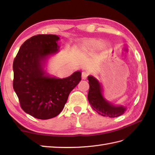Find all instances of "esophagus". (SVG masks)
Segmentation results:
<instances>
[{"instance_id":"1","label":"esophagus","mask_w":155,"mask_h":155,"mask_svg":"<svg viewBox=\"0 0 155 155\" xmlns=\"http://www.w3.org/2000/svg\"><path fill=\"white\" fill-rule=\"evenodd\" d=\"M88 74H89V73H88L87 71L83 72H82V74H81L82 78H83V79H86L87 77L88 76Z\"/></svg>"}]
</instances>
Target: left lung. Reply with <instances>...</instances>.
Wrapping results in <instances>:
<instances>
[{
    "label": "left lung",
    "mask_w": 155,
    "mask_h": 155,
    "mask_svg": "<svg viewBox=\"0 0 155 155\" xmlns=\"http://www.w3.org/2000/svg\"><path fill=\"white\" fill-rule=\"evenodd\" d=\"M88 80L89 84L88 100L95 111L102 116L110 118L118 117L124 113L126 108L114 106L104 99L102 95L101 86L97 79L92 76H89Z\"/></svg>",
    "instance_id": "1"
}]
</instances>
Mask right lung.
Returning <instances> with one entry per match:
<instances>
[{
    "label": "right lung",
    "mask_w": 155,
    "mask_h": 155,
    "mask_svg": "<svg viewBox=\"0 0 155 155\" xmlns=\"http://www.w3.org/2000/svg\"><path fill=\"white\" fill-rule=\"evenodd\" d=\"M54 35H38L27 39L13 61V88L25 113L38 119L57 117L63 109L71 91L81 80L80 71L64 78L45 75L42 64L58 51Z\"/></svg>",
    "instance_id": "1"
}]
</instances>
